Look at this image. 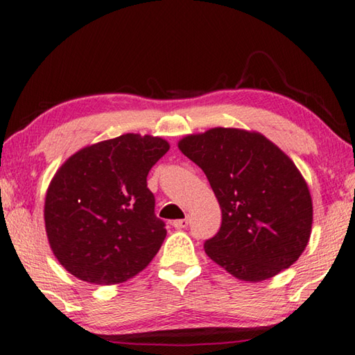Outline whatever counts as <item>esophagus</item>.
I'll list each match as a JSON object with an SVG mask.
<instances>
[{
    "label": "esophagus",
    "instance_id": "esophagus-1",
    "mask_svg": "<svg viewBox=\"0 0 355 355\" xmlns=\"http://www.w3.org/2000/svg\"><path fill=\"white\" fill-rule=\"evenodd\" d=\"M173 226L176 230H184V228H187L189 226V218L185 217V218H179V220H174L173 222Z\"/></svg>",
    "mask_w": 355,
    "mask_h": 355
}]
</instances>
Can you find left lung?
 I'll return each mask as SVG.
<instances>
[{"label":"left lung","instance_id":"obj_1","mask_svg":"<svg viewBox=\"0 0 355 355\" xmlns=\"http://www.w3.org/2000/svg\"><path fill=\"white\" fill-rule=\"evenodd\" d=\"M216 193L222 225L205 252L242 282L293 266L310 241L311 195L294 162L263 133L214 127L179 139Z\"/></svg>","mask_w":355,"mask_h":355}]
</instances>
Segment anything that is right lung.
<instances>
[{
  "label": "right lung",
  "instance_id": "right-lung-1",
  "mask_svg": "<svg viewBox=\"0 0 355 355\" xmlns=\"http://www.w3.org/2000/svg\"><path fill=\"white\" fill-rule=\"evenodd\" d=\"M170 143L124 133L81 148L58 168L45 195L50 248L69 274L116 284L139 274L165 241L146 178Z\"/></svg>",
  "mask_w": 355,
  "mask_h": 355
}]
</instances>
